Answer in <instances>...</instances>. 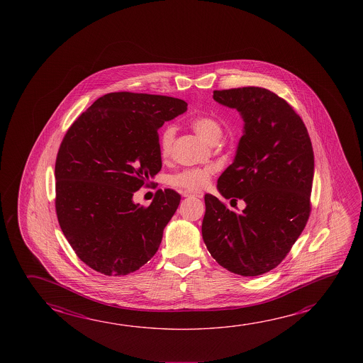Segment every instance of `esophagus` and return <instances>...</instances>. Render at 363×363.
Returning <instances> with one entry per match:
<instances>
[{
    "label": "esophagus",
    "instance_id": "obj_1",
    "mask_svg": "<svg viewBox=\"0 0 363 363\" xmlns=\"http://www.w3.org/2000/svg\"><path fill=\"white\" fill-rule=\"evenodd\" d=\"M184 196L196 197V199H201V197L203 196V194H202V192H189V191H184Z\"/></svg>",
    "mask_w": 363,
    "mask_h": 363
}]
</instances>
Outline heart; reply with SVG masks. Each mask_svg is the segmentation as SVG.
<instances>
[{"instance_id":"obj_1","label":"heart","mask_w":363,"mask_h":363,"mask_svg":"<svg viewBox=\"0 0 363 363\" xmlns=\"http://www.w3.org/2000/svg\"><path fill=\"white\" fill-rule=\"evenodd\" d=\"M194 130H196L208 143H216L223 135V125L219 120L210 115H199L190 121ZM176 137V128L168 125L160 135V150L163 158L172 155L173 142ZM216 168L215 166L190 167L169 177V184L187 191H199L208 187Z\"/></svg>"}]
</instances>
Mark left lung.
<instances>
[{"instance_id":"8db88e82","label":"left lung","mask_w":363,"mask_h":363,"mask_svg":"<svg viewBox=\"0 0 363 363\" xmlns=\"http://www.w3.org/2000/svg\"><path fill=\"white\" fill-rule=\"evenodd\" d=\"M214 100L237 108L244 120L235 160L218 179L225 202L205 195L202 238L220 266L245 277L277 267L309 219L314 152L294 107L262 87L214 91Z\"/></svg>"}]
</instances>
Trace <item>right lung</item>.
<instances>
[{
	"label": "right lung",
	"mask_w": 363,
	"mask_h": 363,
	"mask_svg": "<svg viewBox=\"0 0 363 363\" xmlns=\"http://www.w3.org/2000/svg\"><path fill=\"white\" fill-rule=\"evenodd\" d=\"M187 110L169 96L111 92L69 126L55 161V211L78 258L106 276L129 274L160 248L181 195H133L162 168L158 129Z\"/></svg>",
	"instance_id": "add662e5"
}]
</instances>
